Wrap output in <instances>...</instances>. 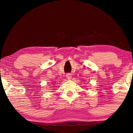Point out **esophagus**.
<instances>
[{
    "instance_id": "obj_1",
    "label": "esophagus",
    "mask_w": 133,
    "mask_h": 133,
    "mask_svg": "<svg viewBox=\"0 0 133 133\" xmlns=\"http://www.w3.org/2000/svg\"><path fill=\"white\" fill-rule=\"evenodd\" d=\"M66 78L68 80H70L71 78V74H70V73L67 74V75H66Z\"/></svg>"
}]
</instances>
